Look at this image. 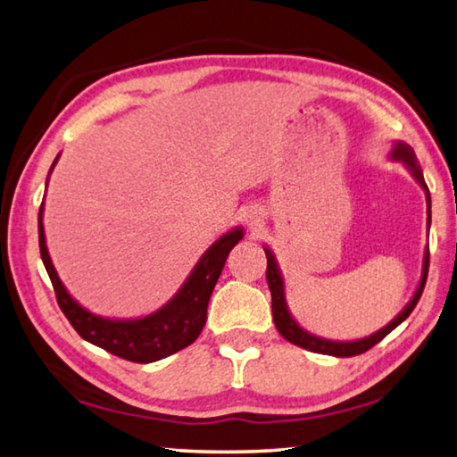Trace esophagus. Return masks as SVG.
Instances as JSON below:
<instances>
[{"mask_svg": "<svg viewBox=\"0 0 457 457\" xmlns=\"http://www.w3.org/2000/svg\"><path fill=\"white\" fill-rule=\"evenodd\" d=\"M245 223H247V228H250L252 231H256L258 228H262V223H264V215H262V212L253 207V210H247Z\"/></svg>", "mask_w": 457, "mask_h": 457, "instance_id": "obj_1", "label": "esophagus"}]
</instances>
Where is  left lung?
I'll list each match as a JSON object with an SVG mask.
<instances>
[{"label": "left lung", "mask_w": 457, "mask_h": 457, "mask_svg": "<svg viewBox=\"0 0 457 457\" xmlns=\"http://www.w3.org/2000/svg\"><path fill=\"white\" fill-rule=\"evenodd\" d=\"M391 159L401 161V163L409 169V173L415 177V181L423 187L425 199H428V229H429V226H431V197H429L428 185H425V179H423L421 167L417 165V157H415L413 149L403 141H395V145H393V151H391ZM264 252L268 258L266 280H268L270 292H272V314H274V324H276L278 332H280L286 340H290L292 345L303 346V349L312 351V353L332 354V357H354V354L365 353L370 349V346H375L378 340H383L386 335H389L393 328H397L399 324L413 312L415 304L420 303L425 280H428V268H429V250H425L421 280H420V284H417L411 300H409L403 311H401L395 319L386 324V327H383L381 330H377V332H373V335H369L365 338H359V340H328V338H320L316 335H311V332L304 330L296 320H294V316L288 311V304H286V288H284V276L280 272V266H278V262L270 247H264Z\"/></svg>", "instance_id": "8db88e82"}]
</instances>
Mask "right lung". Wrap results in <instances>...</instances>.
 <instances>
[{
  "mask_svg": "<svg viewBox=\"0 0 457 457\" xmlns=\"http://www.w3.org/2000/svg\"><path fill=\"white\" fill-rule=\"evenodd\" d=\"M58 159L60 154L54 159L50 173ZM42 220L44 204L40 205V213H37L40 253L62 312L66 314V319L71 320L74 330L84 340L133 362H154L165 359L169 354L189 346L199 337L207 319V304H210L215 282L226 266L228 253L244 237V229L234 228L220 239H215L210 250L199 258L175 296L159 311L141 316V319H104V316L90 312L80 303H76L71 292L66 290V286L62 284L56 268L52 264L48 245H46Z\"/></svg>",
  "mask_w": 457,
  "mask_h": 457,
  "instance_id": "obj_1",
  "label": "right lung"
}]
</instances>
